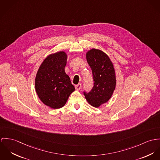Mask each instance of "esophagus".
I'll list each match as a JSON object with an SVG mask.
<instances>
[{
  "mask_svg": "<svg viewBox=\"0 0 160 160\" xmlns=\"http://www.w3.org/2000/svg\"><path fill=\"white\" fill-rule=\"evenodd\" d=\"M75 88L76 89V90L79 91V90L81 89V88H82V85H81V84H78V85H75Z\"/></svg>",
  "mask_w": 160,
  "mask_h": 160,
  "instance_id": "obj_1",
  "label": "esophagus"
}]
</instances>
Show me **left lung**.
Returning <instances> with one entry per match:
<instances>
[{
	"mask_svg": "<svg viewBox=\"0 0 160 160\" xmlns=\"http://www.w3.org/2000/svg\"><path fill=\"white\" fill-rule=\"evenodd\" d=\"M86 58L94 83L91 91L84 94L91 106L98 108L107 102L113 95L117 85L115 70L108 56L99 49H90L86 53Z\"/></svg>",
	"mask_w": 160,
	"mask_h": 160,
	"instance_id": "left-lung-1",
	"label": "left lung"
}]
</instances>
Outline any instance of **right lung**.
Wrapping results in <instances>:
<instances>
[{"instance_id":"obj_1","label":"right lung","mask_w":160,"mask_h":160,"mask_svg":"<svg viewBox=\"0 0 160 160\" xmlns=\"http://www.w3.org/2000/svg\"><path fill=\"white\" fill-rule=\"evenodd\" d=\"M68 55L64 51L49 54L42 62L35 78L36 93L47 106L58 109L64 106L75 87L65 72Z\"/></svg>"}]
</instances>
